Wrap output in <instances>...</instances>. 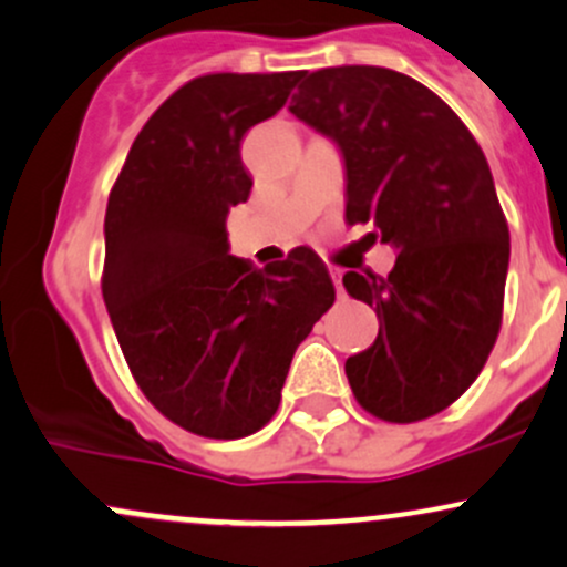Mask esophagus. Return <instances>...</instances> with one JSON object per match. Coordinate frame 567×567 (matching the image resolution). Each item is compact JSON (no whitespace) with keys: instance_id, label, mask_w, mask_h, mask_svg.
Listing matches in <instances>:
<instances>
[{"instance_id":"esophagus-1","label":"esophagus","mask_w":567,"mask_h":567,"mask_svg":"<svg viewBox=\"0 0 567 567\" xmlns=\"http://www.w3.org/2000/svg\"><path fill=\"white\" fill-rule=\"evenodd\" d=\"M329 276H331V281H334V286H337L339 295H342V270H339V268H334V265H331V268H329Z\"/></svg>"}]
</instances>
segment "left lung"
<instances>
[{
	"instance_id": "1",
	"label": "left lung",
	"mask_w": 567,
	"mask_h": 567,
	"mask_svg": "<svg viewBox=\"0 0 567 567\" xmlns=\"http://www.w3.org/2000/svg\"><path fill=\"white\" fill-rule=\"evenodd\" d=\"M289 111L342 148L350 225L398 249L390 276L344 272L379 334L344 363L371 416L411 424L462 398L494 350L509 228L481 145L435 92L379 65L299 73Z\"/></svg>"
}]
</instances>
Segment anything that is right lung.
<instances>
[{"instance_id": "right-lung-1", "label": "right lung", "mask_w": 567, "mask_h": 567, "mask_svg": "<svg viewBox=\"0 0 567 567\" xmlns=\"http://www.w3.org/2000/svg\"><path fill=\"white\" fill-rule=\"evenodd\" d=\"M297 79H190L145 122L111 188L105 308L137 388L193 435L262 430L299 342L334 305L329 270L308 246L262 270L228 255L225 219L251 190L241 140L284 109Z\"/></svg>"}]
</instances>
